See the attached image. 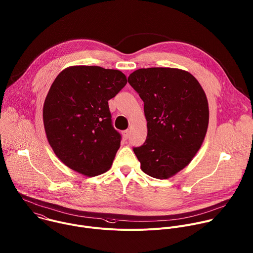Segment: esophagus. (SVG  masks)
Returning a JSON list of instances; mask_svg holds the SVG:
<instances>
[{"label": "esophagus", "mask_w": 253, "mask_h": 253, "mask_svg": "<svg viewBox=\"0 0 253 253\" xmlns=\"http://www.w3.org/2000/svg\"><path fill=\"white\" fill-rule=\"evenodd\" d=\"M122 134H123V137H124V139H128L129 138V136H130V131L129 130H125V131H123L122 132Z\"/></svg>", "instance_id": "esophagus-1"}]
</instances>
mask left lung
Returning a JSON list of instances; mask_svg holds the SVG:
<instances>
[{
	"mask_svg": "<svg viewBox=\"0 0 253 253\" xmlns=\"http://www.w3.org/2000/svg\"><path fill=\"white\" fill-rule=\"evenodd\" d=\"M128 82L144 102L148 128L145 143L133 151L145 174L169 179L204 142L210 116L206 93L190 72L178 68H140Z\"/></svg>",
	"mask_w": 253,
	"mask_h": 253,
	"instance_id": "1",
	"label": "left lung"
}]
</instances>
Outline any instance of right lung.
Here are the masks:
<instances>
[{"label": "right lung", "instance_id": "right-lung-1", "mask_svg": "<svg viewBox=\"0 0 253 253\" xmlns=\"http://www.w3.org/2000/svg\"><path fill=\"white\" fill-rule=\"evenodd\" d=\"M124 73L100 66L63 69L45 97L42 117L47 141L71 170L94 177L107 172L120 147L108 100L126 85Z\"/></svg>", "mask_w": 253, "mask_h": 253}]
</instances>
